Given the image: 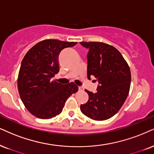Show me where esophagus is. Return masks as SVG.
<instances>
[{"mask_svg": "<svg viewBox=\"0 0 154 154\" xmlns=\"http://www.w3.org/2000/svg\"><path fill=\"white\" fill-rule=\"evenodd\" d=\"M79 90L80 91H83V87L79 86Z\"/></svg>", "mask_w": 154, "mask_h": 154, "instance_id": "esophagus-1", "label": "esophagus"}]
</instances>
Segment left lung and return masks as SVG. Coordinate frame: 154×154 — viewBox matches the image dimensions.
<instances>
[{
	"mask_svg": "<svg viewBox=\"0 0 154 154\" xmlns=\"http://www.w3.org/2000/svg\"><path fill=\"white\" fill-rule=\"evenodd\" d=\"M81 43L88 49V79L93 75L99 83L95 94L85 90L88 100L81 104V111L93 120H106L120 110L128 96L131 80L129 66L113 45L103 42Z\"/></svg>",
	"mask_w": 154,
	"mask_h": 154,
	"instance_id": "obj_1",
	"label": "left lung"
}]
</instances>
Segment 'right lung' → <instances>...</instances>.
I'll return each instance as SVG.
<instances>
[{
    "label": "right lung",
    "instance_id": "add662e5",
    "mask_svg": "<svg viewBox=\"0 0 154 154\" xmlns=\"http://www.w3.org/2000/svg\"><path fill=\"white\" fill-rule=\"evenodd\" d=\"M76 44L45 39L25 55L19 70L18 89L25 107L35 117L49 119L60 114L68 98L79 90L73 82L63 85L52 80L59 72L60 51Z\"/></svg>",
    "mask_w": 154,
    "mask_h": 154
}]
</instances>
